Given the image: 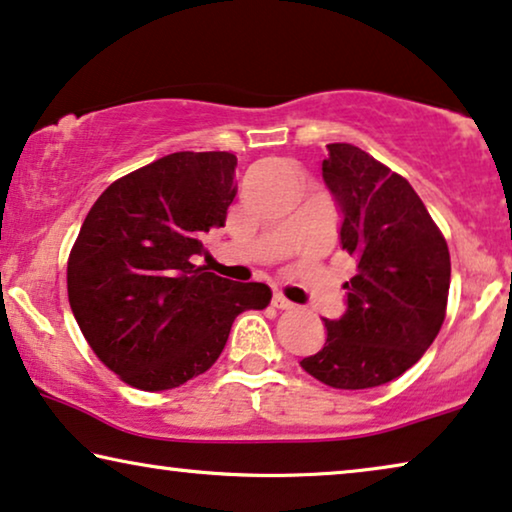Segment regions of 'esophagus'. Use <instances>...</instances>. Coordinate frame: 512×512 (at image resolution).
<instances>
[{
  "label": "esophagus",
  "instance_id": "obj_1",
  "mask_svg": "<svg viewBox=\"0 0 512 512\" xmlns=\"http://www.w3.org/2000/svg\"><path fill=\"white\" fill-rule=\"evenodd\" d=\"M271 304H273V306H276V308H280V311H290V308H294V304H292V301H290V299H285V297H283V294H280V292H276V294H273Z\"/></svg>",
  "mask_w": 512,
  "mask_h": 512
}]
</instances>
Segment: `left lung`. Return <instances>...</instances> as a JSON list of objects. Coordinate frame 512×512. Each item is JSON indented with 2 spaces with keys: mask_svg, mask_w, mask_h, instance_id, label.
I'll return each mask as SVG.
<instances>
[{
  "mask_svg": "<svg viewBox=\"0 0 512 512\" xmlns=\"http://www.w3.org/2000/svg\"><path fill=\"white\" fill-rule=\"evenodd\" d=\"M322 181L341 213L338 239L357 273L345 313L301 369L336 390L390 383L420 359L445 320L450 253L406 178L350 143H329Z\"/></svg>",
  "mask_w": 512,
  "mask_h": 512,
  "instance_id": "8db88e82",
  "label": "left lung"
}]
</instances>
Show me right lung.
I'll return each mask as SVG.
<instances>
[{
    "label": "right lung",
    "instance_id": "obj_1",
    "mask_svg": "<svg viewBox=\"0 0 512 512\" xmlns=\"http://www.w3.org/2000/svg\"><path fill=\"white\" fill-rule=\"evenodd\" d=\"M236 155L174 153L111 183L71 248L67 290L95 355L127 385L181 387L211 369L243 311L269 306L264 283H234L190 259L225 225Z\"/></svg>",
    "mask_w": 512,
    "mask_h": 512
}]
</instances>
